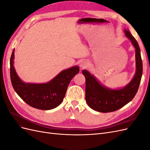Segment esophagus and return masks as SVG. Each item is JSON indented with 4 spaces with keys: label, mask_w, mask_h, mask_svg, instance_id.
<instances>
[{
    "label": "esophagus",
    "mask_w": 150,
    "mask_h": 150,
    "mask_svg": "<svg viewBox=\"0 0 150 150\" xmlns=\"http://www.w3.org/2000/svg\"><path fill=\"white\" fill-rule=\"evenodd\" d=\"M89 65V63L86 60H83V61H81L80 62V64H79V66L81 68H82V69H84V68H86Z\"/></svg>",
    "instance_id": "obj_1"
}]
</instances>
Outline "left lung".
<instances>
[{
  "instance_id": "8db88e82",
  "label": "left lung",
  "mask_w": 150,
  "mask_h": 150,
  "mask_svg": "<svg viewBox=\"0 0 150 150\" xmlns=\"http://www.w3.org/2000/svg\"><path fill=\"white\" fill-rule=\"evenodd\" d=\"M125 33L135 48L136 73L131 82L119 89H109L99 83L86 70H83L86 78L85 98L88 105L93 110L101 112L115 111L130 102L137 94L143 74V63L138 42L128 30Z\"/></svg>"
}]
</instances>
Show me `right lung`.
I'll list each match as a JSON object with an SVG mask.
<instances>
[{"instance_id":"1","label":"right lung","mask_w":150,"mask_h":150,"mask_svg":"<svg viewBox=\"0 0 150 150\" xmlns=\"http://www.w3.org/2000/svg\"><path fill=\"white\" fill-rule=\"evenodd\" d=\"M14 49L10 59L11 79L13 89L20 98L29 106L42 110H49L57 107L62 102L68 86L79 68L73 66L62 71L47 83H25L17 76L13 67Z\"/></svg>"}]
</instances>
